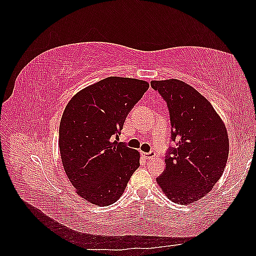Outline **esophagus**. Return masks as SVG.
Returning a JSON list of instances; mask_svg holds the SVG:
<instances>
[{"label": "esophagus", "mask_w": 256, "mask_h": 256, "mask_svg": "<svg viewBox=\"0 0 256 256\" xmlns=\"http://www.w3.org/2000/svg\"><path fill=\"white\" fill-rule=\"evenodd\" d=\"M154 154H156V152H143V156H144L146 159H152V157H154Z\"/></svg>", "instance_id": "34e87169"}]
</instances>
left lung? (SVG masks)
I'll list each match as a JSON object with an SVG mask.
<instances>
[{
	"label": "left lung",
	"instance_id": "8db88e82",
	"mask_svg": "<svg viewBox=\"0 0 256 256\" xmlns=\"http://www.w3.org/2000/svg\"><path fill=\"white\" fill-rule=\"evenodd\" d=\"M170 112L176 148L166 158V171L157 178L175 203L190 204L204 198L220 180L228 158L226 125L208 100L177 79L152 81Z\"/></svg>",
	"mask_w": 256,
	"mask_h": 256
}]
</instances>
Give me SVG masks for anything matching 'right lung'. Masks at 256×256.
<instances>
[{
    "instance_id": "obj_1",
    "label": "right lung",
    "mask_w": 256,
    "mask_h": 256,
    "mask_svg": "<svg viewBox=\"0 0 256 256\" xmlns=\"http://www.w3.org/2000/svg\"><path fill=\"white\" fill-rule=\"evenodd\" d=\"M148 88L143 80L109 76L76 92L66 106L60 124V158L86 202H116L140 166V152L114 138Z\"/></svg>"
}]
</instances>
